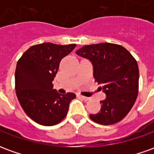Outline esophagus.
<instances>
[{
    "instance_id": "esophagus-1",
    "label": "esophagus",
    "mask_w": 154,
    "mask_h": 154,
    "mask_svg": "<svg viewBox=\"0 0 154 154\" xmlns=\"http://www.w3.org/2000/svg\"><path fill=\"white\" fill-rule=\"evenodd\" d=\"M77 97H80L81 99H82V100H85V101H87V100H90V98H88V97H83V96H82V95H80V94H78V95H77Z\"/></svg>"
}]
</instances>
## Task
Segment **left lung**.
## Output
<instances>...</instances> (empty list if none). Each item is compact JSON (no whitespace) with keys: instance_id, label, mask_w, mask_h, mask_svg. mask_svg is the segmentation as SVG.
<instances>
[{"instance_id":"left-lung-1","label":"left lung","mask_w":154,"mask_h":154,"mask_svg":"<svg viewBox=\"0 0 154 154\" xmlns=\"http://www.w3.org/2000/svg\"><path fill=\"white\" fill-rule=\"evenodd\" d=\"M90 61L95 80L106 95L100 111L90 115L95 122L108 125L120 121L135 102L139 91L138 63L126 48L118 44L101 43L86 45L76 52Z\"/></svg>"}]
</instances>
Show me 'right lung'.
<instances>
[{
    "instance_id": "right-lung-1",
    "label": "right lung",
    "mask_w": 154,
    "mask_h": 154,
    "mask_svg": "<svg viewBox=\"0 0 154 154\" xmlns=\"http://www.w3.org/2000/svg\"><path fill=\"white\" fill-rule=\"evenodd\" d=\"M75 47V44H36L25 51L17 62L16 96L25 114L39 125L52 126L63 120L69 104L76 97L72 92L61 95L52 83L61 60Z\"/></svg>"
}]
</instances>
